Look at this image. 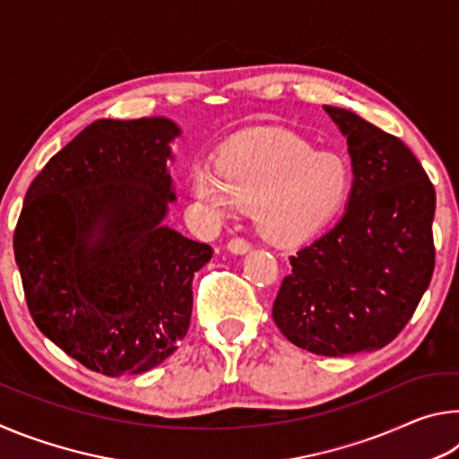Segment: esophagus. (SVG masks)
Segmentation results:
<instances>
[{"mask_svg":"<svg viewBox=\"0 0 459 459\" xmlns=\"http://www.w3.org/2000/svg\"><path fill=\"white\" fill-rule=\"evenodd\" d=\"M227 248H229L230 253H235V255H245V253L251 251V243H248V240H245V238L237 237V238H230L229 240Z\"/></svg>","mask_w":459,"mask_h":459,"instance_id":"obj_1","label":"esophagus"}]
</instances>
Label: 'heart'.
Listing matches in <instances>:
<instances>
[{
  "label": "heart",
  "mask_w": 459,
  "mask_h": 459,
  "mask_svg": "<svg viewBox=\"0 0 459 459\" xmlns=\"http://www.w3.org/2000/svg\"><path fill=\"white\" fill-rule=\"evenodd\" d=\"M351 182L344 158L283 131L238 137L216 168L192 169L194 198L216 214L253 208L255 227L273 243H295L324 227L344 204Z\"/></svg>",
  "instance_id": "b5f03b06"
}]
</instances>
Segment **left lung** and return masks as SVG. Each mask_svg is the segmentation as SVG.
Returning <instances> with one entry per match:
<instances>
[{"mask_svg":"<svg viewBox=\"0 0 459 459\" xmlns=\"http://www.w3.org/2000/svg\"><path fill=\"white\" fill-rule=\"evenodd\" d=\"M346 137L352 190L336 227L290 257L273 320L322 356L378 351L399 336L435 267V190L399 137L324 105Z\"/></svg>","mask_w":459,"mask_h":459,"instance_id":"8db88e82","label":"left lung"}]
</instances>
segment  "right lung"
<instances>
[{
  "mask_svg": "<svg viewBox=\"0 0 459 459\" xmlns=\"http://www.w3.org/2000/svg\"><path fill=\"white\" fill-rule=\"evenodd\" d=\"M166 117L99 119L26 192L13 253L46 338L100 375H139L190 325L192 279L212 248L164 227L176 200Z\"/></svg>",
  "mask_w": 459,
  "mask_h": 459,
  "instance_id": "add662e5",
  "label": "right lung"
}]
</instances>
